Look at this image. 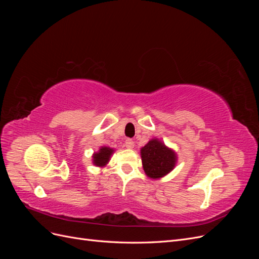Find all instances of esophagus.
Listing matches in <instances>:
<instances>
[{
    "instance_id": "1",
    "label": "esophagus",
    "mask_w": 259,
    "mask_h": 259,
    "mask_svg": "<svg viewBox=\"0 0 259 259\" xmlns=\"http://www.w3.org/2000/svg\"><path fill=\"white\" fill-rule=\"evenodd\" d=\"M135 146V143L133 139H126V142H125V147L128 148V149H133Z\"/></svg>"
}]
</instances>
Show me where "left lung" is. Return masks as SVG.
I'll return each instance as SVG.
<instances>
[{
	"mask_svg": "<svg viewBox=\"0 0 259 259\" xmlns=\"http://www.w3.org/2000/svg\"><path fill=\"white\" fill-rule=\"evenodd\" d=\"M145 173L150 178H160L174 168L176 154L158 139H152L140 150Z\"/></svg>",
	"mask_w": 259,
	"mask_h": 259,
	"instance_id": "obj_1",
	"label": "left lung"
}]
</instances>
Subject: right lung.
<instances>
[{
  "label": "right lung",
  "mask_w": 259,
  "mask_h": 259,
  "mask_svg": "<svg viewBox=\"0 0 259 259\" xmlns=\"http://www.w3.org/2000/svg\"><path fill=\"white\" fill-rule=\"evenodd\" d=\"M113 150L111 148H108V147H103L99 150V152L94 154V164L97 166H104L108 163L109 159H110V155L112 154Z\"/></svg>",
  "instance_id": "add662e5"
}]
</instances>
